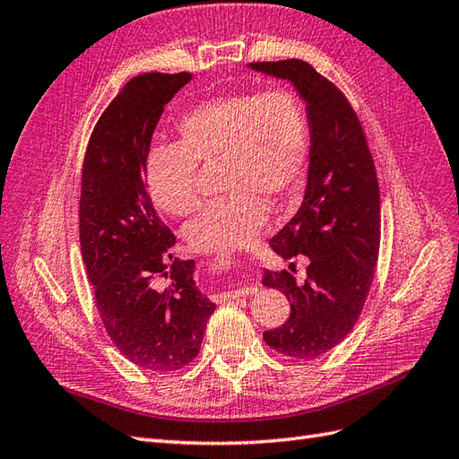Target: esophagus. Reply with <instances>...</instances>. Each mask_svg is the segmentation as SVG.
Wrapping results in <instances>:
<instances>
[{
    "label": "esophagus",
    "mask_w": 459,
    "mask_h": 459,
    "mask_svg": "<svg viewBox=\"0 0 459 459\" xmlns=\"http://www.w3.org/2000/svg\"><path fill=\"white\" fill-rule=\"evenodd\" d=\"M210 263H212V270H228L230 264H231L228 258H212V260H210ZM255 291H256L255 286H247V288H239V290H231V291L221 293V297H224V301H228V299H235V297L251 295Z\"/></svg>",
    "instance_id": "1"
}]
</instances>
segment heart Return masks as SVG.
Segmentation results:
<instances>
[{"mask_svg": "<svg viewBox=\"0 0 459 459\" xmlns=\"http://www.w3.org/2000/svg\"><path fill=\"white\" fill-rule=\"evenodd\" d=\"M178 143L152 146L144 160L146 189L156 208L187 216L201 204L199 166L221 160L220 187L185 226L193 251L231 255L247 249L268 206H290L303 187L308 127L299 96L288 89L231 92L196 104L178 119Z\"/></svg>", "mask_w": 459, "mask_h": 459, "instance_id": "1", "label": "heart"}]
</instances>
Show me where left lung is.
<instances>
[{"label": "left lung", "instance_id": "obj_1", "mask_svg": "<svg viewBox=\"0 0 459 459\" xmlns=\"http://www.w3.org/2000/svg\"><path fill=\"white\" fill-rule=\"evenodd\" d=\"M251 69L290 81L307 104L311 151L303 203L270 247L307 256V276L266 270L263 283L291 301L290 318L263 333L272 350L316 359L348 336L373 283L380 249V191L365 133L348 98L303 59L256 61Z\"/></svg>", "mask_w": 459, "mask_h": 459}]
</instances>
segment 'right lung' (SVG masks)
Here are the masks:
<instances>
[{"label": "right lung", "instance_id": "right-lung-1", "mask_svg": "<svg viewBox=\"0 0 459 459\" xmlns=\"http://www.w3.org/2000/svg\"><path fill=\"white\" fill-rule=\"evenodd\" d=\"M191 77L131 79L98 119L82 164L81 253L98 313L116 348L152 373H173L199 355L216 308L196 288L195 260L171 258L176 235L144 185L158 119Z\"/></svg>", "mask_w": 459, "mask_h": 459}]
</instances>
